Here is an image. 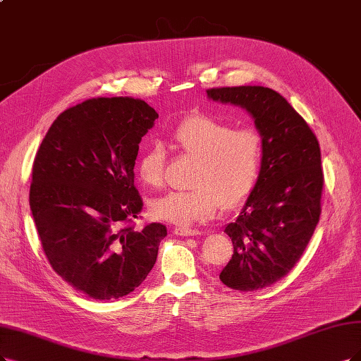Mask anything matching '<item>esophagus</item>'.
Segmentation results:
<instances>
[{
	"mask_svg": "<svg viewBox=\"0 0 361 361\" xmlns=\"http://www.w3.org/2000/svg\"><path fill=\"white\" fill-rule=\"evenodd\" d=\"M172 232L176 233L177 236H196V235H201L197 229H192L188 228V226H173Z\"/></svg>",
	"mask_w": 361,
	"mask_h": 361,
	"instance_id": "34e87169",
	"label": "esophagus"
}]
</instances>
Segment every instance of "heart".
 Returning a JSON list of instances; mask_svg holds the SVG:
<instances>
[{"instance_id":"b5f03b06","label":"heart","mask_w":361,"mask_h":361,"mask_svg":"<svg viewBox=\"0 0 361 361\" xmlns=\"http://www.w3.org/2000/svg\"><path fill=\"white\" fill-rule=\"evenodd\" d=\"M177 149L197 160L190 190L171 192L152 204L159 220L188 226L208 220L221 208H235L255 190L262 162L263 140L252 128H235L205 113L184 117L172 129ZM165 149L159 142L142 152L137 172L142 184L160 189L165 181Z\"/></svg>"}]
</instances>
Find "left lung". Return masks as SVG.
I'll list each match as a JSON object with an SVG mask.
<instances>
[{"mask_svg": "<svg viewBox=\"0 0 361 361\" xmlns=\"http://www.w3.org/2000/svg\"><path fill=\"white\" fill-rule=\"evenodd\" d=\"M214 101L241 105L255 117L263 162L241 214L226 226L233 255L220 272L224 286L256 291L284 278L302 257L322 214V152L305 118L263 86L212 87Z\"/></svg>", "mask_w": 361, "mask_h": 361, "instance_id": "8db88e82", "label": "left lung"}]
</instances>
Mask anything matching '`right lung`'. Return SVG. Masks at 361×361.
<instances>
[{"label": "right lung", "instance_id": "obj_1", "mask_svg": "<svg viewBox=\"0 0 361 361\" xmlns=\"http://www.w3.org/2000/svg\"><path fill=\"white\" fill-rule=\"evenodd\" d=\"M157 113L142 99L92 98L49 128L32 165L30 207L44 255L73 288L95 300L129 295L149 275L166 226L135 229L138 144Z\"/></svg>", "mask_w": 361, "mask_h": 361}]
</instances>
